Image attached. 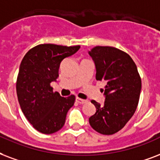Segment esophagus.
Returning <instances> with one entry per match:
<instances>
[{
    "instance_id": "34e87169",
    "label": "esophagus",
    "mask_w": 160,
    "mask_h": 160,
    "mask_svg": "<svg viewBox=\"0 0 160 160\" xmlns=\"http://www.w3.org/2000/svg\"><path fill=\"white\" fill-rule=\"evenodd\" d=\"M76 101H77V102H78V103H80V104H82V103H86V102H88L87 100L82 99V98H77Z\"/></svg>"
}]
</instances>
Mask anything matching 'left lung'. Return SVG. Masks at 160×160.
Wrapping results in <instances>:
<instances>
[{
    "instance_id": "obj_1",
    "label": "left lung",
    "mask_w": 160,
    "mask_h": 160,
    "mask_svg": "<svg viewBox=\"0 0 160 160\" xmlns=\"http://www.w3.org/2000/svg\"><path fill=\"white\" fill-rule=\"evenodd\" d=\"M88 53L95 63L96 79L106 82L103 105L91 101L96 112L89 118V123L99 133L111 135L121 130L135 112L140 76L130 56L118 48L98 46Z\"/></svg>"
}]
</instances>
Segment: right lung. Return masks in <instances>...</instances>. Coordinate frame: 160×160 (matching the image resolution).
Segmentation results:
<instances>
[{"label":"right lung","mask_w":160,"mask_h":160,"mask_svg":"<svg viewBox=\"0 0 160 160\" xmlns=\"http://www.w3.org/2000/svg\"><path fill=\"white\" fill-rule=\"evenodd\" d=\"M79 48L41 44L28 51L22 59L17 80V98L25 117L40 133L51 134L60 130L73 106L75 96L62 97L53 92L51 82L58 78L61 62Z\"/></svg>","instance_id":"obj_1"}]
</instances>
